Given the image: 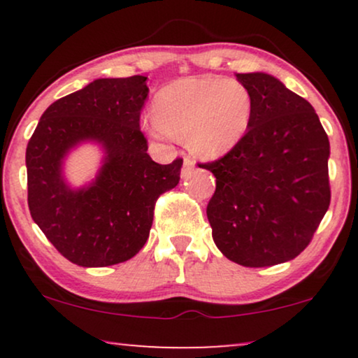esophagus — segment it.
<instances>
[{"label": "esophagus", "mask_w": 358, "mask_h": 358, "mask_svg": "<svg viewBox=\"0 0 358 358\" xmlns=\"http://www.w3.org/2000/svg\"><path fill=\"white\" fill-rule=\"evenodd\" d=\"M194 169V161L190 158H185L184 159V166H182V178H187L190 174V171Z\"/></svg>", "instance_id": "obj_1"}]
</instances>
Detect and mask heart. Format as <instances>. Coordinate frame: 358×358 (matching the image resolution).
<instances>
[{"mask_svg": "<svg viewBox=\"0 0 358 358\" xmlns=\"http://www.w3.org/2000/svg\"><path fill=\"white\" fill-rule=\"evenodd\" d=\"M251 92L222 76L184 78L164 86L155 97V119L145 131L153 140L187 138L203 158L227 155L246 136L252 122Z\"/></svg>", "mask_w": 358, "mask_h": 358, "instance_id": "1", "label": "heart"}]
</instances>
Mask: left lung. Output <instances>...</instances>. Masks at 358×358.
<instances>
[{
  "label": "left lung",
  "instance_id": "1",
  "mask_svg": "<svg viewBox=\"0 0 358 358\" xmlns=\"http://www.w3.org/2000/svg\"><path fill=\"white\" fill-rule=\"evenodd\" d=\"M251 92L248 134L213 163L207 217L217 248L244 267L295 259L310 244L331 202L329 138L306 99L267 73H238Z\"/></svg>",
  "mask_w": 358,
  "mask_h": 358
}]
</instances>
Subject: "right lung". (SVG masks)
Here are the masks:
<instances>
[{
  "mask_svg": "<svg viewBox=\"0 0 358 358\" xmlns=\"http://www.w3.org/2000/svg\"><path fill=\"white\" fill-rule=\"evenodd\" d=\"M146 76L99 78L48 106L26 150L32 220L68 261L81 267L125 262L145 246L155 203L179 184L182 159L158 164L146 153L140 112ZM83 143L103 151L96 178L66 180L64 159Z\"/></svg>",
  "mask_w": 358,
  "mask_h": 358,
  "instance_id": "right-lung-1",
  "label": "right lung"
}]
</instances>
